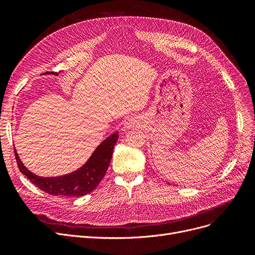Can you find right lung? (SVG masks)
<instances>
[{"mask_svg":"<svg viewBox=\"0 0 255 255\" xmlns=\"http://www.w3.org/2000/svg\"><path fill=\"white\" fill-rule=\"evenodd\" d=\"M53 74L58 75L59 73L53 72ZM118 137V132H116L104 139L94 151L86 164L77 170L61 177L42 178L36 176L22 164L16 150H14V154L21 173L39 189L51 195L79 197L92 192L105 176Z\"/></svg>","mask_w":255,"mask_h":255,"instance_id":"1","label":"right lung"}]
</instances>
